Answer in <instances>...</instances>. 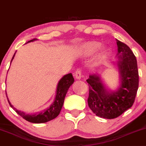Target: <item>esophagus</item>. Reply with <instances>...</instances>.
<instances>
[{"label": "esophagus", "instance_id": "34e87169", "mask_svg": "<svg viewBox=\"0 0 146 146\" xmlns=\"http://www.w3.org/2000/svg\"><path fill=\"white\" fill-rule=\"evenodd\" d=\"M75 78L77 79H81V71L79 69H77L76 72H75Z\"/></svg>", "mask_w": 146, "mask_h": 146}]
</instances>
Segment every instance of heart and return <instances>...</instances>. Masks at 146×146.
<instances>
[{"instance_id": "obj_1", "label": "heart", "mask_w": 146, "mask_h": 146, "mask_svg": "<svg viewBox=\"0 0 146 146\" xmlns=\"http://www.w3.org/2000/svg\"><path fill=\"white\" fill-rule=\"evenodd\" d=\"M102 46V42L97 40H91L83 44L79 48V55L82 57H89L98 51L99 53L97 59L100 62L104 61L108 59L110 55V49L106 46Z\"/></svg>"}]
</instances>
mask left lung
I'll list each match as a JSON object with an SVG mask.
<instances>
[{
  "instance_id": "8db88e82",
  "label": "left lung",
  "mask_w": 146,
  "mask_h": 146,
  "mask_svg": "<svg viewBox=\"0 0 146 146\" xmlns=\"http://www.w3.org/2000/svg\"><path fill=\"white\" fill-rule=\"evenodd\" d=\"M117 67L119 85L115 90L108 88L98 73L89 75L87 80L89 93V108L97 116L114 119L133 106L139 85L137 60L127 44L117 39ZM113 64H115L113 62Z\"/></svg>"
}]
</instances>
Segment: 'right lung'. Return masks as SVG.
Masks as SVG:
<instances>
[{
  "label": "right lung",
  "instance_id": "1",
  "mask_svg": "<svg viewBox=\"0 0 146 146\" xmlns=\"http://www.w3.org/2000/svg\"><path fill=\"white\" fill-rule=\"evenodd\" d=\"M36 39H33L29 40V42H33L36 40ZM15 54V52L14 55L12 58L11 62L13 61V59H14ZM74 78H73V75L71 73H68L67 75H65L62 78L60 79L58 82L57 86V90H56V94L55 99H54L53 103L50 104V106L48 107V108L45 109V110H42V111L36 113L34 114H29L26 113L24 111H19L15 108L11 102H9V99H8L7 93V98L9 102V104L10 106L16 111L19 115H21L23 118H24L25 120L28 121L31 123H46V122L49 121L50 120L55 119L57 117L61 111L62 107H63L64 100H65V98L66 94H67L68 89L71 85L74 83Z\"/></svg>",
  "mask_w": 146,
  "mask_h": 146
}]
</instances>
